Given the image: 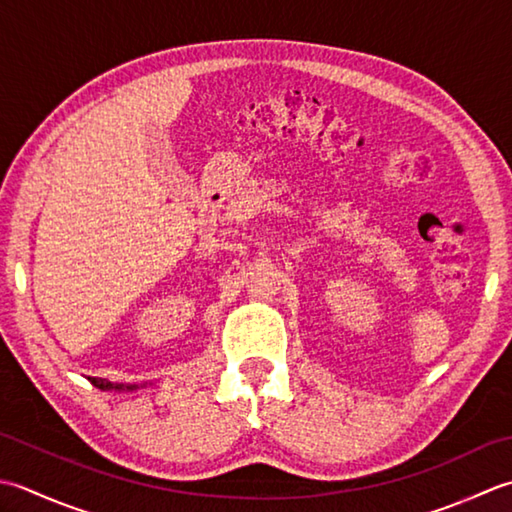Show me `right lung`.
Returning <instances> with one entry per match:
<instances>
[{"mask_svg": "<svg viewBox=\"0 0 512 512\" xmlns=\"http://www.w3.org/2000/svg\"><path fill=\"white\" fill-rule=\"evenodd\" d=\"M88 380L101 391H110V389H114V391H134V389H139V384H125V387H123V384H112V382L103 380V378H88Z\"/></svg>", "mask_w": 512, "mask_h": 512, "instance_id": "add662e5", "label": "right lung"}]
</instances>
